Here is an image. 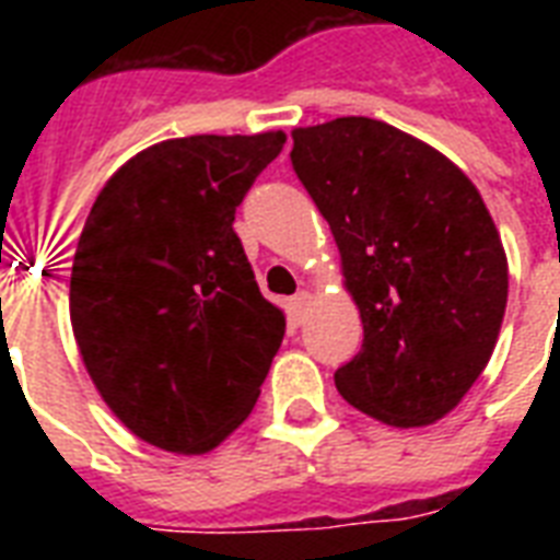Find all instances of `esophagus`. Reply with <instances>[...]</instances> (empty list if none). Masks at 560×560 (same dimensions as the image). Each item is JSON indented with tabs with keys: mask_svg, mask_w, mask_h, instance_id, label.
I'll use <instances>...</instances> for the list:
<instances>
[{
	"mask_svg": "<svg viewBox=\"0 0 560 560\" xmlns=\"http://www.w3.org/2000/svg\"><path fill=\"white\" fill-rule=\"evenodd\" d=\"M290 319L296 325H302L307 319V311H311V293L307 290H299L296 296L290 299Z\"/></svg>",
	"mask_w": 560,
	"mask_h": 560,
	"instance_id": "esophagus-1",
	"label": "esophagus"
}]
</instances>
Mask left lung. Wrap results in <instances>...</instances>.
<instances>
[{"label": "left lung", "instance_id": "1", "mask_svg": "<svg viewBox=\"0 0 560 560\" xmlns=\"http://www.w3.org/2000/svg\"><path fill=\"white\" fill-rule=\"evenodd\" d=\"M290 162L331 226L363 319L337 389L383 424H433L482 374L509 299L503 241L477 186L366 116L299 127Z\"/></svg>", "mask_w": 560, "mask_h": 560}]
</instances>
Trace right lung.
Wrapping results in <instances>:
<instances>
[{
    "instance_id": "right-lung-1",
    "label": "right lung",
    "mask_w": 560,
    "mask_h": 560,
    "mask_svg": "<svg viewBox=\"0 0 560 560\" xmlns=\"http://www.w3.org/2000/svg\"><path fill=\"white\" fill-rule=\"evenodd\" d=\"M284 133L186 136L113 174L72 264V331L101 398L171 453L218 447L261 395L284 314L258 290L235 209Z\"/></svg>"
}]
</instances>
